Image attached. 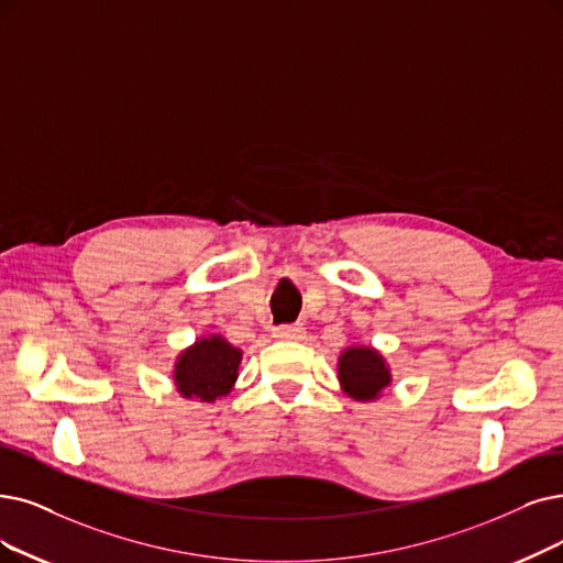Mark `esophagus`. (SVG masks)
I'll return each mask as SVG.
<instances>
[{
  "label": "esophagus",
  "mask_w": 563,
  "mask_h": 563,
  "mask_svg": "<svg viewBox=\"0 0 563 563\" xmlns=\"http://www.w3.org/2000/svg\"><path fill=\"white\" fill-rule=\"evenodd\" d=\"M275 336H277V340H302L305 328L300 323H296V325H279V328H275Z\"/></svg>",
  "instance_id": "esophagus-1"
}]
</instances>
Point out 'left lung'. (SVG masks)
Masks as SVG:
<instances>
[{
  "instance_id": "left-lung-1",
  "label": "left lung",
  "mask_w": 563,
  "mask_h": 563,
  "mask_svg": "<svg viewBox=\"0 0 563 563\" xmlns=\"http://www.w3.org/2000/svg\"><path fill=\"white\" fill-rule=\"evenodd\" d=\"M342 390L355 401H374L393 384V374L374 346H349L336 363Z\"/></svg>"
}]
</instances>
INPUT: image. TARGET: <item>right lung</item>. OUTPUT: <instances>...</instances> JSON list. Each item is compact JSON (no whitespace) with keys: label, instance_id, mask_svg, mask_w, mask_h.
<instances>
[{"label":"right lung","instance_id":"add662e5","mask_svg":"<svg viewBox=\"0 0 563 563\" xmlns=\"http://www.w3.org/2000/svg\"><path fill=\"white\" fill-rule=\"evenodd\" d=\"M240 363L242 351L233 346L227 336H200L175 360V390L185 399L217 401L233 390L240 374Z\"/></svg>","mask_w":563,"mask_h":563}]
</instances>
